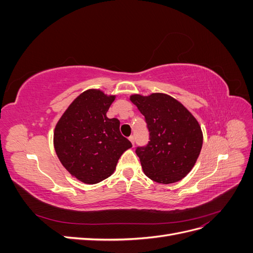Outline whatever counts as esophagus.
Masks as SVG:
<instances>
[{
  "label": "esophagus",
  "instance_id": "1",
  "mask_svg": "<svg viewBox=\"0 0 253 253\" xmlns=\"http://www.w3.org/2000/svg\"><path fill=\"white\" fill-rule=\"evenodd\" d=\"M128 140L131 141V143L133 144V147H134V144H135V138H134V136H129V138H128Z\"/></svg>",
  "mask_w": 253,
  "mask_h": 253
}]
</instances>
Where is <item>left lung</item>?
I'll list each match as a JSON object with an SVG mask.
<instances>
[{
  "instance_id": "obj_1",
  "label": "left lung",
  "mask_w": 253,
  "mask_h": 253,
  "mask_svg": "<svg viewBox=\"0 0 253 253\" xmlns=\"http://www.w3.org/2000/svg\"><path fill=\"white\" fill-rule=\"evenodd\" d=\"M129 100L144 116L150 132L149 144L136 150L144 174L164 185L186 177L203 147L204 136L196 118L182 103L164 93L134 94Z\"/></svg>"
}]
</instances>
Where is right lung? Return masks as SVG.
Wrapping results in <instances>:
<instances>
[{
	"mask_svg": "<svg viewBox=\"0 0 253 253\" xmlns=\"http://www.w3.org/2000/svg\"><path fill=\"white\" fill-rule=\"evenodd\" d=\"M116 95L89 88L65 110L53 131V147L60 163L73 177L95 185L110 177L118 159L132 148L120 134V122L106 112Z\"/></svg>",
	"mask_w": 253,
	"mask_h": 253,
	"instance_id": "obj_1",
	"label": "right lung"
}]
</instances>
